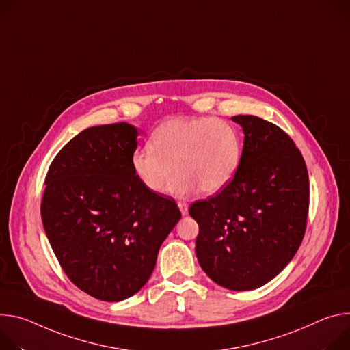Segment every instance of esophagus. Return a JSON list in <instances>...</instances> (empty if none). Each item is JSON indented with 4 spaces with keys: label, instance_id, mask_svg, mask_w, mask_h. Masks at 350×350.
Wrapping results in <instances>:
<instances>
[{
    "label": "esophagus",
    "instance_id": "34e87169",
    "mask_svg": "<svg viewBox=\"0 0 350 350\" xmlns=\"http://www.w3.org/2000/svg\"><path fill=\"white\" fill-rule=\"evenodd\" d=\"M178 207H179V210H180L182 215H186V214H187V211H189V206H187V203H185V202H179V203H178Z\"/></svg>",
    "mask_w": 350,
    "mask_h": 350
}]
</instances>
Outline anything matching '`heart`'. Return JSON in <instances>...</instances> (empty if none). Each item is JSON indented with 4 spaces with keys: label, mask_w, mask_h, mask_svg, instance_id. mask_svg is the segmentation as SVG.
Returning <instances> with one entry per match:
<instances>
[{
    "label": "heart",
    "mask_w": 350,
    "mask_h": 350,
    "mask_svg": "<svg viewBox=\"0 0 350 350\" xmlns=\"http://www.w3.org/2000/svg\"><path fill=\"white\" fill-rule=\"evenodd\" d=\"M242 137L235 125L224 120L172 118L152 131L148 147L132 152L131 165L139 182L151 193L168 185L175 196H186L200 187L215 195L235 178L242 163Z\"/></svg>",
    "instance_id": "1"
}]
</instances>
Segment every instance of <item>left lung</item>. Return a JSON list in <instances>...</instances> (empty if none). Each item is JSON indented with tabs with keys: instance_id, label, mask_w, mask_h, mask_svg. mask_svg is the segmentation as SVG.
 Masks as SVG:
<instances>
[{
	"instance_id": "left-lung-1",
	"label": "left lung",
	"mask_w": 350,
	"mask_h": 350,
	"mask_svg": "<svg viewBox=\"0 0 350 350\" xmlns=\"http://www.w3.org/2000/svg\"><path fill=\"white\" fill-rule=\"evenodd\" d=\"M232 121L245 133L242 163L230 183L198 200L196 256L204 273L230 291H252L277 277L306 232L308 174L293 140L254 115Z\"/></svg>"
}]
</instances>
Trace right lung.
I'll return each instance as SVG.
<instances>
[{
  "mask_svg": "<svg viewBox=\"0 0 350 350\" xmlns=\"http://www.w3.org/2000/svg\"><path fill=\"white\" fill-rule=\"evenodd\" d=\"M135 126L88 128L55 155L42 219L66 277L104 301H121L148 281L159 250L180 219L171 196L148 191L131 165Z\"/></svg>",
  "mask_w": 350,
  "mask_h": 350,
  "instance_id": "add662e5",
  "label": "right lung"
}]
</instances>
